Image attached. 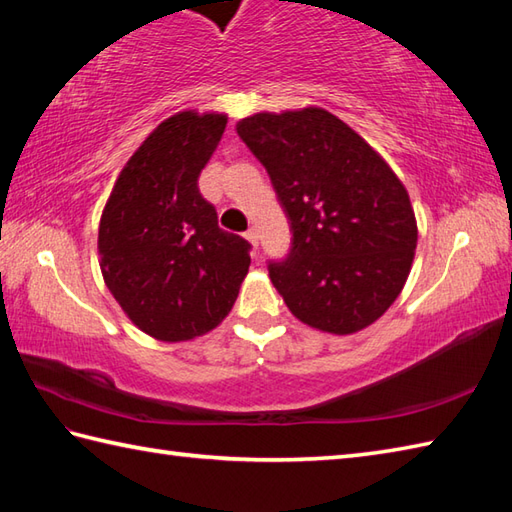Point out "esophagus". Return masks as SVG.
I'll return each mask as SVG.
<instances>
[{"label":"esophagus","mask_w":512,"mask_h":512,"mask_svg":"<svg viewBox=\"0 0 512 512\" xmlns=\"http://www.w3.org/2000/svg\"><path fill=\"white\" fill-rule=\"evenodd\" d=\"M244 237L248 239L250 246H253V248H257V246H259V235H257L255 228H248V231L244 233Z\"/></svg>","instance_id":"esophagus-1"}]
</instances>
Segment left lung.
I'll return each mask as SVG.
<instances>
[{
    "mask_svg": "<svg viewBox=\"0 0 512 512\" xmlns=\"http://www.w3.org/2000/svg\"><path fill=\"white\" fill-rule=\"evenodd\" d=\"M235 129L290 220L286 262L268 266L288 310L339 336L383 317L418 244L409 193L383 156L321 107L259 112Z\"/></svg>",
    "mask_w": 512,
    "mask_h": 512,
    "instance_id": "8db88e82",
    "label": "left lung"
}]
</instances>
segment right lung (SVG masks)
<instances>
[{
  "mask_svg": "<svg viewBox=\"0 0 512 512\" xmlns=\"http://www.w3.org/2000/svg\"><path fill=\"white\" fill-rule=\"evenodd\" d=\"M226 114L178 112L151 132L118 173L99 224L105 286L145 334L191 341L231 312L250 244L217 226L198 189Z\"/></svg>",
  "mask_w": 512,
  "mask_h": 512,
  "instance_id": "right-lung-1",
  "label": "right lung"
}]
</instances>
